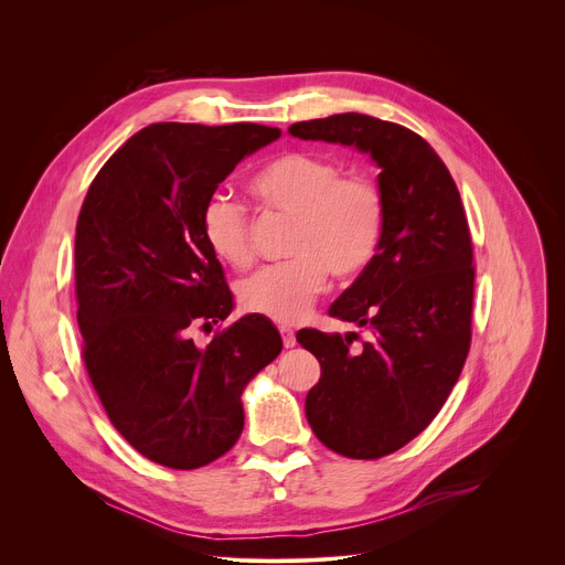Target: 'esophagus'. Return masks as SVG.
<instances>
[{
	"label": "esophagus",
	"mask_w": 565,
	"mask_h": 565,
	"mask_svg": "<svg viewBox=\"0 0 565 565\" xmlns=\"http://www.w3.org/2000/svg\"><path fill=\"white\" fill-rule=\"evenodd\" d=\"M279 333H281V340H284V347H286V349H292V347L297 344V338H295V333H292L290 329L281 327V329H279Z\"/></svg>",
	"instance_id": "obj_1"
}]
</instances>
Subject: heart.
<instances>
[{
	"instance_id": "heart-1",
	"label": "heart",
	"mask_w": 565,
	"mask_h": 565,
	"mask_svg": "<svg viewBox=\"0 0 565 565\" xmlns=\"http://www.w3.org/2000/svg\"><path fill=\"white\" fill-rule=\"evenodd\" d=\"M250 192L275 214L295 221L286 264L266 268L238 288L241 303L279 324H295L327 288L329 273L340 281L358 279L375 262L384 225L386 196L366 172H344L327 153L292 149L266 163ZM210 253L234 270L255 262L250 218L232 196L212 194L201 214Z\"/></svg>"
}]
</instances>
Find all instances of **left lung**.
Returning a JSON list of instances; mask_svg holds the SVG:
<instances>
[{
	"mask_svg": "<svg viewBox=\"0 0 565 565\" xmlns=\"http://www.w3.org/2000/svg\"><path fill=\"white\" fill-rule=\"evenodd\" d=\"M288 131L355 145L382 170L380 253L329 308L331 317L366 327L371 338L297 333L321 366L306 395L315 436L349 458H382L429 427L465 366L476 277L467 214L443 158L407 127L351 111L295 122Z\"/></svg>",
	"mask_w": 565,
	"mask_h": 565,
	"instance_id": "obj_1",
	"label": "left lung"
}]
</instances>
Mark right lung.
Segmentation results:
<instances>
[{"mask_svg":"<svg viewBox=\"0 0 565 565\" xmlns=\"http://www.w3.org/2000/svg\"><path fill=\"white\" fill-rule=\"evenodd\" d=\"M277 127L156 122L89 185L75 225L83 360L111 425L145 458L203 467L244 431L241 391L281 353L262 315L218 327L232 292L201 232L205 201Z\"/></svg>","mask_w":565,"mask_h":565,"instance_id":"obj_1","label":"right lung"}]
</instances>
